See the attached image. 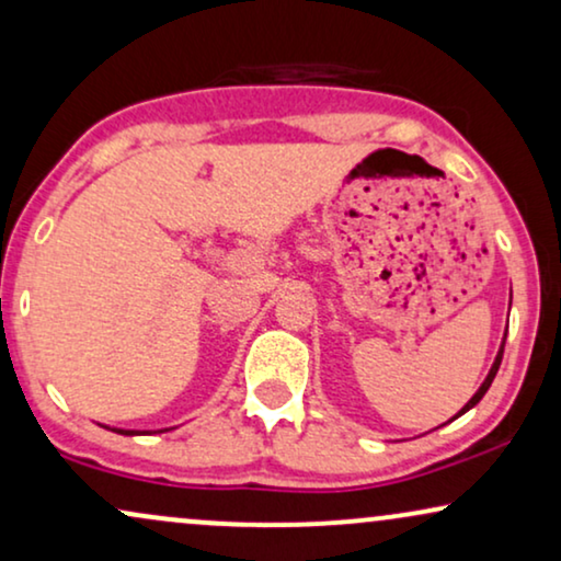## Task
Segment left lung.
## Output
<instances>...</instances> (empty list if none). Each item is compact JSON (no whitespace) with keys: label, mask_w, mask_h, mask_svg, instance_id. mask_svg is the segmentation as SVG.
Masks as SVG:
<instances>
[{"label":"left lung","mask_w":561,"mask_h":561,"mask_svg":"<svg viewBox=\"0 0 561 561\" xmlns=\"http://www.w3.org/2000/svg\"><path fill=\"white\" fill-rule=\"evenodd\" d=\"M510 300H513V295H510ZM505 339H507V331H505ZM505 339H502V344H500V352H497V357H494V363H492V367H489L486 378H484V382H481V386H479V391L471 396V401H469V403H466V407H463V409H460L456 416H460V414H466V411H469V409H473V407H477V403H479L481 399H484V393L489 391V386H492L494 375H497V370H500V363H502V352H505ZM456 416H453V420H456Z\"/></svg>","instance_id":"left-lung-1"}]
</instances>
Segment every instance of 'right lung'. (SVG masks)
<instances>
[{"label":"right lung","instance_id":"right-lung-1","mask_svg":"<svg viewBox=\"0 0 561 561\" xmlns=\"http://www.w3.org/2000/svg\"><path fill=\"white\" fill-rule=\"evenodd\" d=\"M111 430V427H108ZM113 432H118V435H139L137 430H118V427H113ZM160 432H168V430H160Z\"/></svg>","mask_w":561,"mask_h":561}]
</instances>
